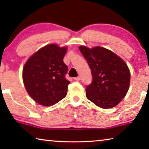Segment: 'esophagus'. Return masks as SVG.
Masks as SVG:
<instances>
[{
  "label": "esophagus",
  "instance_id": "obj_1",
  "mask_svg": "<svg viewBox=\"0 0 149 149\" xmlns=\"http://www.w3.org/2000/svg\"><path fill=\"white\" fill-rule=\"evenodd\" d=\"M74 79H75V81H79V80L81 79V77H80V76H78V77H75Z\"/></svg>",
  "mask_w": 149,
  "mask_h": 149
}]
</instances>
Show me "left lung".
<instances>
[{
	"label": "left lung",
	"mask_w": 149,
	"mask_h": 149,
	"mask_svg": "<svg viewBox=\"0 0 149 149\" xmlns=\"http://www.w3.org/2000/svg\"><path fill=\"white\" fill-rule=\"evenodd\" d=\"M79 50L89 64L93 76L92 84L86 88L90 101L104 109L116 107L125 97L130 84V71L122 58L110 50L101 47Z\"/></svg>",
	"instance_id": "left-lung-1"
}]
</instances>
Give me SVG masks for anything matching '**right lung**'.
Returning a JSON list of instances; mask_svg holds the SVG:
<instances>
[{
    "mask_svg": "<svg viewBox=\"0 0 149 149\" xmlns=\"http://www.w3.org/2000/svg\"><path fill=\"white\" fill-rule=\"evenodd\" d=\"M66 47L49 44L31 55L24 64L22 78L27 93L45 107L64 99L70 84L65 78L68 66L63 62Z\"/></svg>",
    "mask_w": 149,
    "mask_h": 149,
    "instance_id": "add662e5",
    "label": "right lung"
}]
</instances>
